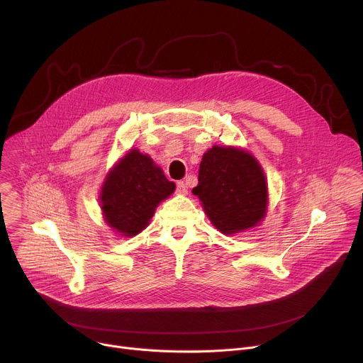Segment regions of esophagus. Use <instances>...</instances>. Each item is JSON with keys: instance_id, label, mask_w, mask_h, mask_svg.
<instances>
[{"instance_id": "34e87169", "label": "esophagus", "mask_w": 363, "mask_h": 363, "mask_svg": "<svg viewBox=\"0 0 363 363\" xmlns=\"http://www.w3.org/2000/svg\"><path fill=\"white\" fill-rule=\"evenodd\" d=\"M177 192L181 194V195H185L188 192V186H186V184L184 181H178L177 182Z\"/></svg>"}]
</instances>
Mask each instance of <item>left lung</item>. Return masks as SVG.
Instances as JSON below:
<instances>
[{"mask_svg":"<svg viewBox=\"0 0 363 363\" xmlns=\"http://www.w3.org/2000/svg\"><path fill=\"white\" fill-rule=\"evenodd\" d=\"M211 223L224 234H235L260 223L267 210V182L257 160L233 146H213L199 164L192 189Z\"/></svg>","mask_w":363,"mask_h":363,"instance_id":"1","label":"left lung"}]
</instances>
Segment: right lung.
Returning a JSON list of instances; mask_svg holds the SVG:
<instances>
[{
  "mask_svg": "<svg viewBox=\"0 0 363 363\" xmlns=\"http://www.w3.org/2000/svg\"><path fill=\"white\" fill-rule=\"evenodd\" d=\"M175 191L164 171L149 155L129 150L112 168L100 192L105 221L125 237H133L146 228L155 208Z\"/></svg>",
  "mask_w": 363,
  "mask_h": 363,
  "instance_id": "add662e5",
  "label": "right lung"
}]
</instances>
